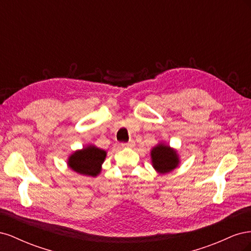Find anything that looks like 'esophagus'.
Here are the masks:
<instances>
[{
	"label": "esophagus",
	"mask_w": 251,
	"mask_h": 251,
	"mask_svg": "<svg viewBox=\"0 0 251 251\" xmlns=\"http://www.w3.org/2000/svg\"><path fill=\"white\" fill-rule=\"evenodd\" d=\"M121 146H123L124 148H134L135 147V141L134 140H130L128 142L121 143Z\"/></svg>",
	"instance_id": "esophagus-1"
}]
</instances>
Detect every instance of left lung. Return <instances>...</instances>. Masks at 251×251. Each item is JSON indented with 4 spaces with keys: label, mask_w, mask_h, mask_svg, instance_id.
<instances>
[{
    "label": "left lung",
    "mask_w": 251,
    "mask_h": 251,
    "mask_svg": "<svg viewBox=\"0 0 251 251\" xmlns=\"http://www.w3.org/2000/svg\"><path fill=\"white\" fill-rule=\"evenodd\" d=\"M151 161L157 173L168 174L178 168L180 157L176 150L161 141L151 150Z\"/></svg>",
    "instance_id": "8db88e82"
}]
</instances>
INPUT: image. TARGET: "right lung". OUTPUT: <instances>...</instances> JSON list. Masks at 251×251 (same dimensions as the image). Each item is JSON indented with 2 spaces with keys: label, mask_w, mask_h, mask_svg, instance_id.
<instances>
[{
  "label": "right lung",
  "mask_w": 251,
  "mask_h": 251,
  "mask_svg": "<svg viewBox=\"0 0 251 251\" xmlns=\"http://www.w3.org/2000/svg\"><path fill=\"white\" fill-rule=\"evenodd\" d=\"M107 157V151L94 144H88L81 150L73 151L67 160L68 168L73 172L88 177H97Z\"/></svg>",
  "instance_id": "obj_1"
}]
</instances>
